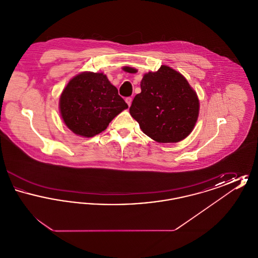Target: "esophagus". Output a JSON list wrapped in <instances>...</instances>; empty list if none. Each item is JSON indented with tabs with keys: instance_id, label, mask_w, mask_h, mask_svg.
Returning <instances> with one entry per match:
<instances>
[{
	"instance_id": "1",
	"label": "esophagus",
	"mask_w": 258,
	"mask_h": 258,
	"mask_svg": "<svg viewBox=\"0 0 258 258\" xmlns=\"http://www.w3.org/2000/svg\"><path fill=\"white\" fill-rule=\"evenodd\" d=\"M125 102L127 103V105H128V106H131V104H132V102H133V98H131V97L125 98Z\"/></svg>"
}]
</instances>
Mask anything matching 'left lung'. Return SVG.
<instances>
[{
    "mask_svg": "<svg viewBox=\"0 0 258 258\" xmlns=\"http://www.w3.org/2000/svg\"><path fill=\"white\" fill-rule=\"evenodd\" d=\"M130 113L142 132L160 143H176L191 133L199 100L181 74L167 66L143 76Z\"/></svg>",
    "mask_w": 258,
    "mask_h": 258,
    "instance_id": "obj_1",
    "label": "left lung"
}]
</instances>
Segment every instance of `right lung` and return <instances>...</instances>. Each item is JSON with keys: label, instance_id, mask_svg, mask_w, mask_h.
<instances>
[{"label": "right lung", "instance_id": "1", "mask_svg": "<svg viewBox=\"0 0 258 258\" xmlns=\"http://www.w3.org/2000/svg\"><path fill=\"white\" fill-rule=\"evenodd\" d=\"M128 106L106 75L83 73L74 77L60 98L61 118L75 135L92 137L103 132Z\"/></svg>", "mask_w": 258, "mask_h": 258}]
</instances>
